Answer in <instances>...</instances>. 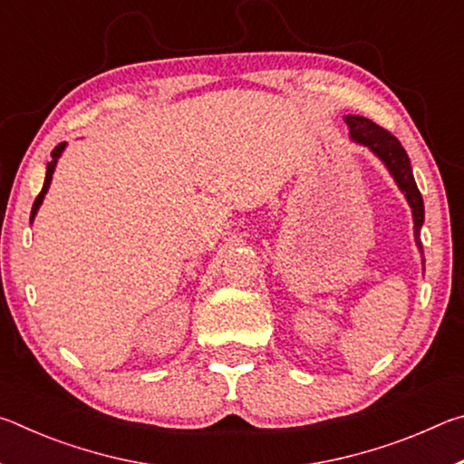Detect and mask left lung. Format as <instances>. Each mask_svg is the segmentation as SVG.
<instances>
[{"mask_svg":"<svg viewBox=\"0 0 464 464\" xmlns=\"http://www.w3.org/2000/svg\"><path fill=\"white\" fill-rule=\"evenodd\" d=\"M343 121H345V124H348L352 140H356V143L371 149V151L379 157L384 166H387L389 174L395 178L399 190L405 194V198H407V202H410L411 213H413L415 243H418V247L421 251L420 231L423 225V198L418 190V184H415V179H413L411 161H410V157H407L405 149L401 147V143H399L397 137H392L389 130H384L382 127H379V124H374L372 121L364 119V116L348 114V116H343Z\"/></svg>","mask_w":464,"mask_h":464,"instance_id":"left-lung-1","label":"left lung"}]
</instances>
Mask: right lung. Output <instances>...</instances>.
Here are the masks:
<instances>
[{"mask_svg": "<svg viewBox=\"0 0 464 464\" xmlns=\"http://www.w3.org/2000/svg\"><path fill=\"white\" fill-rule=\"evenodd\" d=\"M63 151H65V143H59V145L54 147L53 151H51V157H53V160H51L49 163H46L44 184H43V190H41V194L36 196V200H34V204H33V210H30V223L34 221V217H36V213H38V208H41V204H43V200H44V194L49 192V186H51V179H53V171H54V166H57V160H59Z\"/></svg>", "mask_w": 464, "mask_h": 464, "instance_id": "add662e5", "label": "right lung"}]
</instances>
